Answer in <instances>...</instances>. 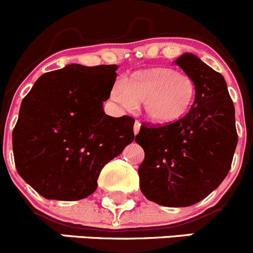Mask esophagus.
Here are the masks:
<instances>
[{"instance_id": "obj_1", "label": "esophagus", "mask_w": 253, "mask_h": 253, "mask_svg": "<svg viewBox=\"0 0 253 253\" xmlns=\"http://www.w3.org/2000/svg\"><path fill=\"white\" fill-rule=\"evenodd\" d=\"M139 128H141V122H139L138 120H136V121H134V125H133V132H134V134L138 133Z\"/></svg>"}]
</instances>
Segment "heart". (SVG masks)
Segmentation results:
<instances>
[{"label":"heart","instance_id":"obj_1","mask_svg":"<svg viewBox=\"0 0 253 253\" xmlns=\"http://www.w3.org/2000/svg\"><path fill=\"white\" fill-rule=\"evenodd\" d=\"M196 84L186 73L170 67L133 72L111 89V100L120 109L132 111L142 103L145 116L155 122H171L190 109Z\"/></svg>","mask_w":253,"mask_h":253}]
</instances>
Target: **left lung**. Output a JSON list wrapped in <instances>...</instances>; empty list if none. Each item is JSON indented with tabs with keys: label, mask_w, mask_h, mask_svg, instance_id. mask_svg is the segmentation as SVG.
Returning a JSON list of instances; mask_svg holds the SVG:
<instances>
[{
	"label": "left lung",
	"mask_w": 253,
	"mask_h": 253,
	"mask_svg": "<svg viewBox=\"0 0 253 253\" xmlns=\"http://www.w3.org/2000/svg\"><path fill=\"white\" fill-rule=\"evenodd\" d=\"M196 84L195 101L181 119L143 122L134 141L144 150L138 168L145 198L188 207L215 190L231 168L237 144L235 108L223 76L192 53L175 61Z\"/></svg>",
	"instance_id": "obj_1"
}]
</instances>
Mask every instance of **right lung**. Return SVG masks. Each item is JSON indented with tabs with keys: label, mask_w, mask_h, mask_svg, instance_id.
Masks as SVG:
<instances>
[{
	"label": "right lung",
	"mask_w": 253,
	"mask_h": 253,
	"mask_svg": "<svg viewBox=\"0 0 253 253\" xmlns=\"http://www.w3.org/2000/svg\"><path fill=\"white\" fill-rule=\"evenodd\" d=\"M116 65H68L25 95L12 133L18 174L47 200L90 196L101 169L134 138V119L105 115Z\"/></svg>",
	"instance_id": "add662e5"
}]
</instances>
